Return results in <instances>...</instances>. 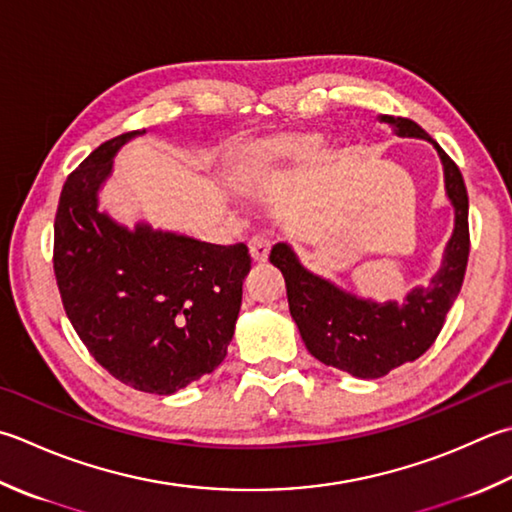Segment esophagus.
Wrapping results in <instances>:
<instances>
[{
  "label": "esophagus",
  "mask_w": 512,
  "mask_h": 512,
  "mask_svg": "<svg viewBox=\"0 0 512 512\" xmlns=\"http://www.w3.org/2000/svg\"><path fill=\"white\" fill-rule=\"evenodd\" d=\"M248 250H250V257H253V262L262 264L266 262L270 253V239L266 235H255L248 242Z\"/></svg>",
  "instance_id": "1"
}]
</instances>
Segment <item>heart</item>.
I'll return each instance as SVG.
<instances>
[{
  "mask_svg": "<svg viewBox=\"0 0 512 512\" xmlns=\"http://www.w3.org/2000/svg\"><path fill=\"white\" fill-rule=\"evenodd\" d=\"M324 146V137L317 133H282L246 144L235 157V177L246 188L273 182L299 162L315 155Z\"/></svg>",
  "mask_w": 512,
  "mask_h": 512,
  "instance_id": "1",
  "label": "heart"
}]
</instances>
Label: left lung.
Returning <instances> with one entry per match:
<instances>
[{"label": "left lung", "instance_id": "8db88e82", "mask_svg": "<svg viewBox=\"0 0 512 512\" xmlns=\"http://www.w3.org/2000/svg\"><path fill=\"white\" fill-rule=\"evenodd\" d=\"M397 137L426 139L444 166V188L455 210V228L444 248L442 264L426 286H415L404 302L377 304L310 273L293 246L279 242L270 264L282 270L290 315L308 353L326 366L359 379H377L406 362H415L433 346L446 313L462 290L468 264V193L464 177L426 130L413 119L379 115Z\"/></svg>", "mask_w": 512, "mask_h": 512}]
</instances>
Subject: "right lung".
Returning <instances> with one entry per match:
<instances>
[{
  "label": "right lung",
  "mask_w": 512,
  "mask_h": 512,
  "mask_svg": "<svg viewBox=\"0 0 512 512\" xmlns=\"http://www.w3.org/2000/svg\"><path fill=\"white\" fill-rule=\"evenodd\" d=\"M108 139L70 173L55 215V277L79 339L119 382L155 395L224 362L250 270L244 244L217 246L99 208L119 148Z\"/></svg>",
  "instance_id": "1"
}]
</instances>
